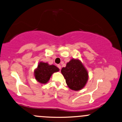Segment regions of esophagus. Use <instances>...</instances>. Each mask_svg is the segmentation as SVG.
Masks as SVG:
<instances>
[{"mask_svg":"<svg viewBox=\"0 0 122 122\" xmlns=\"http://www.w3.org/2000/svg\"><path fill=\"white\" fill-rule=\"evenodd\" d=\"M57 67L58 68V69H59L60 70H61V65H57Z\"/></svg>","mask_w":122,"mask_h":122,"instance_id":"1","label":"esophagus"}]
</instances>
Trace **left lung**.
I'll return each mask as SVG.
<instances>
[{"instance_id": "1", "label": "left lung", "mask_w": 122, "mask_h": 122, "mask_svg": "<svg viewBox=\"0 0 122 122\" xmlns=\"http://www.w3.org/2000/svg\"><path fill=\"white\" fill-rule=\"evenodd\" d=\"M61 73L70 89L79 91L84 87L88 79V73L82 64L78 59L73 58L68 62Z\"/></svg>"}]
</instances>
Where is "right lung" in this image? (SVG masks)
I'll return each instance as SVG.
<instances>
[{
	"mask_svg": "<svg viewBox=\"0 0 122 122\" xmlns=\"http://www.w3.org/2000/svg\"><path fill=\"white\" fill-rule=\"evenodd\" d=\"M58 71L59 69L55 65H50L47 63L40 62L34 71V76L37 81L41 84H46L49 80L53 73Z\"/></svg>",
	"mask_w": 122,
	"mask_h": 122,
	"instance_id": "1",
	"label": "right lung"
}]
</instances>
